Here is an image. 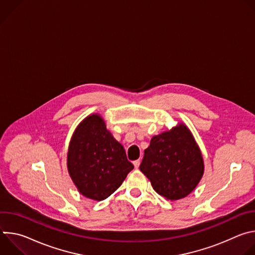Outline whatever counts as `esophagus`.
<instances>
[{
    "label": "esophagus",
    "instance_id": "1",
    "mask_svg": "<svg viewBox=\"0 0 255 255\" xmlns=\"http://www.w3.org/2000/svg\"><path fill=\"white\" fill-rule=\"evenodd\" d=\"M133 164H134V166H135V168H138V167H139V165H140V159H137V160H134V161H133Z\"/></svg>",
    "mask_w": 255,
    "mask_h": 255
}]
</instances>
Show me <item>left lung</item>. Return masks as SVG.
Segmentation results:
<instances>
[{"mask_svg": "<svg viewBox=\"0 0 255 255\" xmlns=\"http://www.w3.org/2000/svg\"><path fill=\"white\" fill-rule=\"evenodd\" d=\"M140 170L157 194L173 201L194 191L204 173V162L191 132L180 124L152 137Z\"/></svg>", "mask_w": 255, "mask_h": 255, "instance_id": "1", "label": "left lung"}]
</instances>
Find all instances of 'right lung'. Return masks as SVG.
Returning a JSON list of instances; mask_svg holds the SVG:
<instances>
[{"label": "right lung", "mask_w": 255, "mask_h": 255, "mask_svg": "<svg viewBox=\"0 0 255 255\" xmlns=\"http://www.w3.org/2000/svg\"><path fill=\"white\" fill-rule=\"evenodd\" d=\"M67 167L71 179L85 197L102 201L123 183L134 165L122 145L106 128L99 115H91L71 138Z\"/></svg>", "instance_id": "add662e5"}]
</instances>
